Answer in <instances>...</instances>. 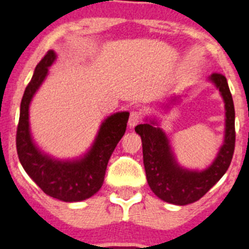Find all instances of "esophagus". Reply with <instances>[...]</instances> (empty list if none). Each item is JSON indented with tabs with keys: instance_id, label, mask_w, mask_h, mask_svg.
Listing matches in <instances>:
<instances>
[{
	"instance_id": "34e87169",
	"label": "esophagus",
	"mask_w": 249,
	"mask_h": 249,
	"mask_svg": "<svg viewBox=\"0 0 249 249\" xmlns=\"http://www.w3.org/2000/svg\"><path fill=\"white\" fill-rule=\"evenodd\" d=\"M141 119H142V116H141L140 111L132 110L129 115V121H128V124H129L130 127H134V125L138 124L139 122H141Z\"/></svg>"
}]
</instances>
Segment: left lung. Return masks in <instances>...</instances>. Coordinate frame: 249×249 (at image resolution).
I'll return each instance as SVG.
<instances>
[{
    "instance_id": "left-lung-1",
    "label": "left lung",
    "mask_w": 249,
    "mask_h": 249,
    "mask_svg": "<svg viewBox=\"0 0 249 249\" xmlns=\"http://www.w3.org/2000/svg\"><path fill=\"white\" fill-rule=\"evenodd\" d=\"M215 83L226 103V136L220 153L213 165L202 172L183 170L175 161L166 135L154 122L135 127L142 141L143 165L152 191L159 198L177 205H186L202 198L222 178L231 165L235 148V110L231 90L223 74L213 72Z\"/></svg>"
}]
</instances>
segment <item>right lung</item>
<instances>
[{
    "label": "right lung",
    "mask_w": 249,
    "mask_h": 249,
    "mask_svg": "<svg viewBox=\"0 0 249 249\" xmlns=\"http://www.w3.org/2000/svg\"><path fill=\"white\" fill-rule=\"evenodd\" d=\"M54 59L55 53L50 50L36 65L23 93L17 129V151L22 167L45 194L63 202H78L91 197L102 186L107 165L124 135L129 113L122 111L109 116L101 125L92 148L81 160L58 161L42 154L29 134L28 109Z\"/></svg>",
    "instance_id": "add662e5"
}]
</instances>
